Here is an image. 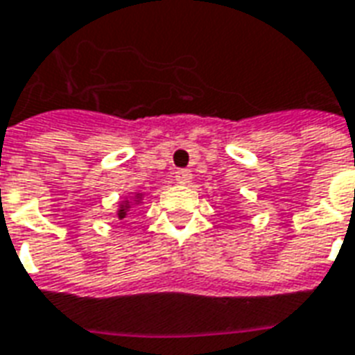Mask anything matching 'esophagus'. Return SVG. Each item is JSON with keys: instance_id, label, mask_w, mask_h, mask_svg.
I'll use <instances>...</instances> for the list:
<instances>
[{"instance_id": "esophagus-1", "label": "esophagus", "mask_w": 355, "mask_h": 355, "mask_svg": "<svg viewBox=\"0 0 355 355\" xmlns=\"http://www.w3.org/2000/svg\"><path fill=\"white\" fill-rule=\"evenodd\" d=\"M175 180H177L178 184H190V182H191V173H190V171H186V169L177 171V173H175Z\"/></svg>"}]
</instances>
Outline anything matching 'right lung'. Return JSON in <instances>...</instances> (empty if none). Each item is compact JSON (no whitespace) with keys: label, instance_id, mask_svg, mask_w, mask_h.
<instances>
[{"label":"right lung","instance_id":"1","mask_svg":"<svg viewBox=\"0 0 355 355\" xmlns=\"http://www.w3.org/2000/svg\"><path fill=\"white\" fill-rule=\"evenodd\" d=\"M148 193H144V191H133L131 196H124V198L118 201L116 211H114V216L118 220H124L128 216V212L133 209V207H139V205H143V201L146 199Z\"/></svg>","mask_w":355,"mask_h":355}]
</instances>
